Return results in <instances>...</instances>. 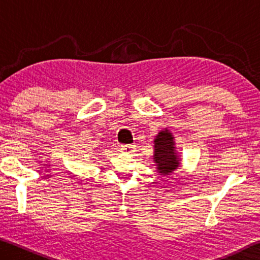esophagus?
I'll return each mask as SVG.
<instances>
[{
    "label": "esophagus",
    "instance_id": "esophagus-1",
    "mask_svg": "<svg viewBox=\"0 0 260 260\" xmlns=\"http://www.w3.org/2000/svg\"><path fill=\"white\" fill-rule=\"evenodd\" d=\"M120 149L126 153H132L135 151V146L134 144H122Z\"/></svg>",
    "mask_w": 260,
    "mask_h": 260
}]
</instances>
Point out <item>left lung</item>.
Here are the masks:
<instances>
[{
	"label": "left lung",
	"instance_id": "obj_1",
	"mask_svg": "<svg viewBox=\"0 0 260 260\" xmlns=\"http://www.w3.org/2000/svg\"><path fill=\"white\" fill-rule=\"evenodd\" d=\"M173 136L169 131L160 132L155 139V155L153 159L157 162V170L160 174H169L177 169L179 159L174 153Z\"/></svg>",
	"mask_w": 260,
	"mask_h": 260
}]
</instances>
